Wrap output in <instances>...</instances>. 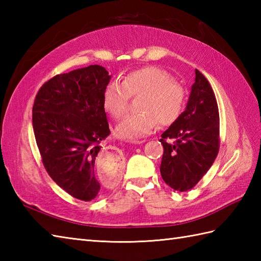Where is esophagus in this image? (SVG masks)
Wrapping results in <instances>:
<instances>
[{"label":"esophagus","mask_w":261,"mask_h":261,"mask_svg":"<svg viewBox=\"0 0 261 261\" xmlns=\"http://www.w3.org/2000/svg\"><path fill=\"white\" fill-rule=\"evenodd\" d=\"M141 142H143V141H138V143H141Z\"/></svg>","instance_id":"esophagus-1"}]
</instances>
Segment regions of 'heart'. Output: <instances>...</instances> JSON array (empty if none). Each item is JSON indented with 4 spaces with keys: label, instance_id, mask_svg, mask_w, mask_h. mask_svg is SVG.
<instances>
[{
    "label": "heart",
    "instance_id": "1",
    "mask_svg": "<svg viewBox=\"0 0 261 261\" xmlns=\"http://www.w3.org/2000/svg\"><path fill=\"white\" fill-rule=\"evenodd\" d=\"M138 112L127 114L115 127V136L123 140L150 135L158 124L168 126L179 119L186 102L184 86L173 80L167 70L157 66L131 70L121 84L111 82L102 94L105 112L119 119L129 108L131 96L137 97Z\"/></svg>",
    "mask_w": 261,
    "mask_h": 261
}]
</instances>
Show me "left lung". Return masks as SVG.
Returning a JSON list of instances; mask_svg holds the SVG:
<instances>
[{
	"label": "left lung",
	"mask_w": 261,
	"mask_h": 261,
	"mask_svg": "<svg viewBox=\"0 0 261 261\" xmlns=\"http://www.w3.org/2000/svg\"><path fill=\"white\" fill-rule=\"evenodd\" d=\"M187 107L162 135L160 174L175 191H190L213 165L220 149L218 102L208 81L195 69Z\"/></svg>",
	"instance_id": "left-lung-1"
}]
</instances>
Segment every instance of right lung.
Listing matches in <instances>:
<instances>
[{"instance_id":"1","label":"right lung","mask_w":261,"mask_h":261,"mask_svg":"<svg viewBox=\"0 0 261 261\" xmlns=\"http://www.w3.org/2000/svg\"><path fill=\"white\" fill-rule=\"evenodd\" d=\"M111 76L91 65L54 76L38 91L32 125L48 175L81 201L95 198L101 184L95 173L99 143L111 134L102 94ZM108 170L119 171L111 164Z\"/></svg>"}]
</instances>
